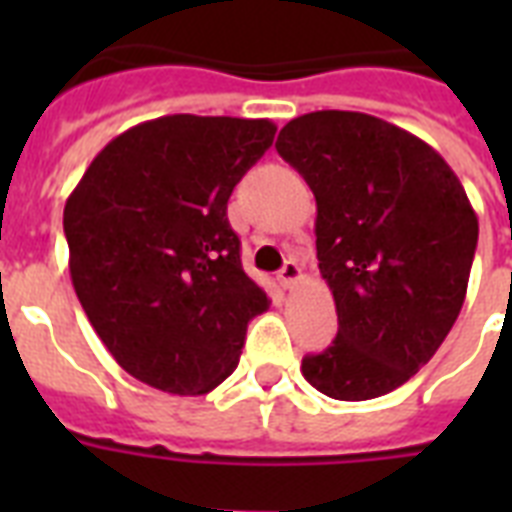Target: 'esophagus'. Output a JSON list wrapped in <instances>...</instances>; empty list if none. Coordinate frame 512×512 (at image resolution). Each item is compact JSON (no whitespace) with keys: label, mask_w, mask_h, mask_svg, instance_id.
Here are the masks:
<instances>
[{"label":"esophagus","mask_w":512,"mask_h":512,"mask_svg":"<svg viewBox=\"0 0 512 512\" xmlns=\"http://www.w3.org/2000/svg\"><path fill=\"white\" fill-rule=\"evenodd\" d=\"M300 279H303V268H300V265H297L295 260H287V263L281 265V271H279L281 287L292 289Z\"/></svg>","instance_id":"1"}]
</instances>
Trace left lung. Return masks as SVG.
Returning <instances> with one entry per match:
<instances>
[{"label": "left lung", "mask_w": 512, "mask_h": 512, "mask_svg": "<svg viewBox=\"0 0 512 512\" xmlns=\"http://www.w3.org/2000/svg\"><path fill=\"white\" fill-rule=\"evenodd\" d=\"M276 151L316 196V257L337 337L303 358L337 401H369L433 358L460 316L478 244L468 193L438 151L358 111H313Z\"/></svg>", "instance_id": "1"}]
</instances>
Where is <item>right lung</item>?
Here are the masks:
<instances>
[{"mask_svg": "<svg viewBox=\"0 0 512 512\" xmlns=\"http://www.w3.org/2000/svg\"><path fill=\"white\" fill-rule=\"evenodd\" d=\"M276 124L159 116L100 151L68 196V271L92 329L124 372L201 396L236 369L268 295L241 268L228 199Z\"/></svg>", "mask_w": 512, "mask_h": 512, "instance_id": "add662e5", "label": "right lung"}]
</instances>
